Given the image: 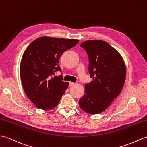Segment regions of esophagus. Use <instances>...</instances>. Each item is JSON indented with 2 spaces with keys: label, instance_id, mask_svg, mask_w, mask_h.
I'll list each match as a JSON object with an SVG mask.
<instances>
[{
  "label": "esophagus",
  "instance_id": "34e87169",
  "mask_svg": "<svg viewBox=\"0 0 147 147\" xmlns=\"http://www.w3.org/2000/svg\"><path fill=\"white\" fill-rule=\"evenodd\" d=\"M76 84V83H73V82H69V86H74V85Z\"/></svg>",
  "mask_w": 147,
  "mask_h": 147
}]
</instances>
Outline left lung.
<instances>
[{
	"mask_svg": "<svg viewBox=\"0 0 147 147\" xmlns=\"http://www.w3.org/2000/svg\"><path fill=\"white\" fill-rule=\"evenodd\" d=\"M80 46L89 57L88 70L93 80L85 84L79 105L87 113L98 114L120 94L127 73L125 64L120 54L103 40H86Z\"/></svg>",
	"mask_w": 147,
	"mask_h": 147,
	"instance_id": "obj_1",
	"label": "left lung"
}]
</instances>
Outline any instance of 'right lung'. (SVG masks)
I'll return each instance as SVG.
<instances>
[{
  "label": "right lung",
  "instance_id": "right-lung-1",
  "mask_svg": "<svg viewBox=\"0 0 147 147\" xmlns=\"http://www.w3.org/2000/svg\"><path fill=\"white\" fill-rule=\"evenodd\" d=\"M79 42L78 39L41 37L30 43L24 51L20 65L22 86L37 108L47 110L55 108L69 86L61 78L58 65L62 54Z\"/></svg>",
  "mask_w": 147,
  "mask_h": 147
}]
</instances>
